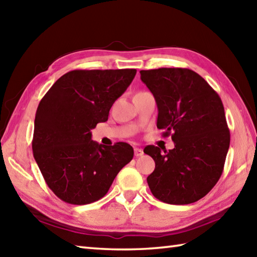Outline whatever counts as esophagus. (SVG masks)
<instances>
[{
  "instance_id": "obj_1",
  "label": "esophagus",
  "mask_w": 257,
  "mask_h": 257,
  "mask_svg": "<svg viewBox=\"0 0 257 257\" xmlns=\"http://www.w3.org/2000/svg\"><path fill=\"white\" fill-rule=\"evenodd\" d=\"M143 155H144L143 149L135 148V156H136V157H140V156H143Z\"/></svg>"
}]
</instances>
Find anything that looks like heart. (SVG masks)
<instances>
[{
  "mask_svg": "<svg viewBox=\"0 0 257 257\" xmlns=\"http://www.w3.org/2000/svg\"><path fill=\"white\" fill-rule=\"evenodd\" d=\"M138 94H143V91H140V92H138Z\"/></svg>",
  "mask_w": 257,
  "mask_h": 257,
  "instance_id": "obj_1",
  "label": "heart"
}]
</instances>
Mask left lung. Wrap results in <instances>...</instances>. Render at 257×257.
<instances>
[{
    "mask_svg": "<svg viewBox=\"0 0 257 257\" xmlns=\"http://www.w3.org/2000/svg\"><path fill=\"white\" fill-rule=\"evenodd\" d=\"M140 75L157 102V127L174 143L169 151L146 147L144 152L156 162L147 182L158 200L193 203L210 192L224 168L230 130L221 98L188 68L140 70Z\"/></svg>",
    "mask_w": 257,
    "mask_h": 257,
    "instance_id": "8db88e82",
    "label": "left lung"
}]
</instances>
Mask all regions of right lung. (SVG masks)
<instances>
[{
	"label": "right lung",
	"instance_id": "right-lung-1",
	"mask_svg": "<svg viewBox=\"0 0 257 257\" xmlns=\"http://www.w3.org/2000/svg\"><path fill=\"white\" fill-rule=\"evenodd\" d=\"M136 69H76L55 81L37 107L32 149L45 182L69 204L105 195L118 172L134 158L133 147H106L91 129L108 120L112 103L135 78Z\"/></svg>",
	"mask_w": 257,
	"mask_h": 257
}]
</instances>
